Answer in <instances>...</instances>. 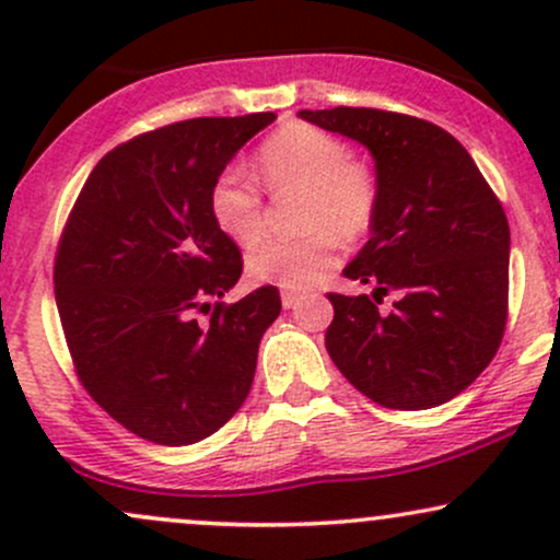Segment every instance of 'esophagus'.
<instances>
[{"label":"esophagus","instance_id":"1","mask_svg":"<svg viewBox=\"0 0 560 560\" xmlns=\"http://www.w3.org/2000/svg\"><path fill=\"white\" fill-rule=\"evenodd\" d=\"M300 302H302V294H294V292L281 294V305H284L287 311H294V307H298Z\"/></svg>","mask_w":560,"mask_h":560}]
</instances>
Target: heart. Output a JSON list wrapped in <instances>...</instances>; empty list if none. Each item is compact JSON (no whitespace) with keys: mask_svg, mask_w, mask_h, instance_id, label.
I'll list each match as a JSON object with an SVG mask.
<instances>
[{"mask_svg":"<svg viewBox=\"0 0 560 560\" xmlns=\"http://www.w3.org/2000/svg\"><path fill=\"white\" fill-rule=\"evenodd\" d=\"M258 165L273 195L300 191V240H271L247 258V276L255 284L287 292H307L324 279L334 262L337 236L358 240L376 215V178L365 165L350 160L342 139L313 126H287L260 147ZM210 215L226 240L249 247L260 240L266 210L260 191L242 168L231 165L210 189Z\"/></svg>","mask_w":560,"mask_h":560,"instance_id":"obj_1","label":"heart"}]
</instances>
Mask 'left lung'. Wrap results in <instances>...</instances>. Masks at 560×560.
Returning <instances> with one entry per match:
<instances>
[{
	"mask_svg": "<svg viewBox=\"0 0 560 560\" xmlns=\"http://www.w3.org/2000/svg\"><path fill=\"white\" fill-rule=\"evenodd\" d=\"M374 158L371 240L345 276L374 300L329 294L326 350L342 376L384 408L453 400L490 365L508 316L511 229L477 163L440 126L371 107L300 110ZM396 292L389 314L377 311Z\"/></svg>",
	"mask_w": 560,
	"mask_h": 560,
	"instance_id": "obj_1",
	"label": "left lung"
}]
</instances>
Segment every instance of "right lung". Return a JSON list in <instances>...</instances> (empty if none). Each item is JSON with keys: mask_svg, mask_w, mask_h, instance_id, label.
<instances>
[{"mask_svg": "<svg viewBox=\"0 0 560 560\" xmlns=\"http://www.w3.org/2000/svg\"><path fill=\"white\" fill-rule=\"evenodd\" d=\"M273 120L195 118L115 147L62 231L55 300L75 371L115 421L155 445L205 440L242 408L262 331L281 313L276 287L223 305L242 255L210 215L215 178Z\"/></svg>", "mask_w": 560, "mask_h": 560, "instance_id": "add662e5", "label": "right lung"}]
</instances>
